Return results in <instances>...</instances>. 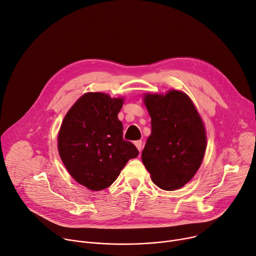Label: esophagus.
Wrapping results in <instances>:
<instances>
[{"label": "esophagus", "mask_w": 256, "mask_h": 256, "mask_svg": "<svg viewBox=\"0 0 256 256\" xmlns=\"http://www.w3.org/2000/svg\"><path fill=\"white\" fill-rule=\"evenodd\" d=\"M142 145H143V142L142 141H136L134 142V146L138 148V150L141 152V150H142Z\"/></svg>", "instance_id": "1"}]
</instances>
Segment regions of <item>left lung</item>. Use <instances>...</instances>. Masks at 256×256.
I'll list each match as a JSON object with an SVG mask.
<instances>
[{
  "instance_id": "1",
  "label": "left lung",
  "mask_w": 256,
  "mask_h": 256,
  "mask_svg": "<svg viewBox=\"0 0 256 256\" xmlns=\"http://www.w3.org/2000/svg\"><path fill=\"white\" fill-rule=\"evenodd\" d=\"M151 134L142 161L153 182L164 190L182 188L201 166L206 148L203 122L190 98L180 90L146 95Z\"/></svg>"
}]
</instances>
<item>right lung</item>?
<instances>
[{
	"instance_id": "add662e5",
	"label": "right lung",
	"mask_w": 256,
	"mask_h": 256,
	"mask_svg": "<svg viewBox=\"0 0 256 256\" xmlns=\"http://www.w3.org/2000/svg\"><path fill=\"white\" fill-rule=\"evenodd\" d=\"M122 99L86 92L65 115L58 134V150L72 176L90 190H103L118 178L136 146L122 138L118 114Z\"/></svg>"
}]
</instances>
